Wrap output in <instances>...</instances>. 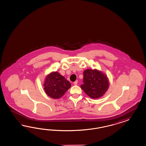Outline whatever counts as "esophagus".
Listing matches in <instances>:
<instances>
[{
    "instance_id": "34e87169",
    "label": "esophagus",
    "mask_w": 146,
    "mask_h": 146,
    "mask_svg": "<svg viewBox=\"0 0 146 146\" xmlns=\"http://www.w3.org/2000/svg\"><path fill=\"white\" fill-rule=\"evenodd\" d=\"M78 81L76 80V81H75V82H74V85H77L78 84Z\"/></svg>"
}]
</instances>
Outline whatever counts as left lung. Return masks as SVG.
<instances>
[{
  "label": "left lung",
  "instance_id": "left-lung-1",
  "mask_svg": "<svg viewBox=\"0 0 146 146\" xmlns=\"http://www.w3.org/2000/svg\"><path fill=\"white\" fill-rule=\"evenodd\" d=\"M83 84L81 89L89 97L98 99L108 90L110 83L107 75L103 72L94 69H87L83 72Z\"/></svg>",
  "mask_w": 146,
  "mask_h": 146
}]
</instances>
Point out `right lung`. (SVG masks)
Listing matches in <instances>:
<instances>
[{"instance_id": "right-lung-1", "label": "right lung", "mask_w": 146, "mask_h": 146, "mask_svg": "<svg viewBox=\"0 0 146 146\" xmlns=\"http://www.w3.org/2000/svg\"><path fill=\"white\" fill-rule=\"evenodd\" d=\"M70 82L57 71L48 74L43 84L46 94L52 98L62 97L71 87Z\"/></svg>"}]
</instances>
